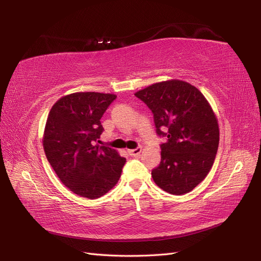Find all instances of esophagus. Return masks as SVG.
I'll return each mask as SVG.
<instances>
[{"label":"esophagus","mask_w":261,"mask_h":261,"mask_svg":"<svg viewBox=\"0 0 261 261\" xmlns=\"http://www.w3.org/2000/svg\"><path fill=\"white\" fill-rule=\"evenodd\" d=\"M141 150H142L141 148H136V149H131V150H129L127 152H129L130 156L132 157H138L141 153Z\"/></svg>","instance_id":"34e87169"}]
</instances>
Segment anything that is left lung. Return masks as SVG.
Returning a JSON list of instances; mask_svg holds the SVG:
<instances>
[{
	"label": "left lung",
	"instance_id": "left-lung-1",
	"mask_svg": "<svg viewBox=\"0 0 261 261\" xmlns=\"http://www.w3.org/2000/svg\"><path fill=\"white\" fill-rule=\"evenodd\" d=\"M135 95L151 110L157 135L166 139L153 181L174 195L193 191L212 168L219 148L218 119L207 99L179 80L156 83Z\"/></svg>",
	"mask_w": 261,
	"mask_h": 261
}]
</instances>
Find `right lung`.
I'll return each instance as SVG.
<instances>
[{
	"mask_svg": "<svg viewBox=\"0 0 261 261\" xmlns=\"http://www.w3.org/2000/svg\"><path fill=\"white\" fill-rule=\"evenodd\" d=\"M114 94L77 92L60 97L48 114L43 150L63 184L82 197L95 199L116 185L125 158L112 148L95 145L101 118Z\"/></svg>",
	"mask_w": 261,
	"mask_h": 261,
	"instance_id": "1",
	"label": "right lung"
}]
</instances>
